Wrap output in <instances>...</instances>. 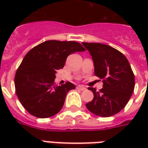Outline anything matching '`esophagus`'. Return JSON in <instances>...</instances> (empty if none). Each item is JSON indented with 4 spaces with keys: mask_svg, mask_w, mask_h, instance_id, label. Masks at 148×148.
Masks as SVG:
<instances>
[{
    "mask_svg": "<svg viewBox=\"0 0 148 148\" xmlns=\"http://www.w3.org/2000/svg\"><path fill=\"white\" fill-rule=\"evenodd\" d=\"M77 90H86V87L83 86H77Z\"/></svg>",
    "mask_w": 148,
    "mask_h": 148,
    "instance_id": "esophagus-1",
    "label": "esophagus"
}]
</instances>
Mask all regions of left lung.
<instances>
[{
  "instance_id": "8db88e82",
  "label": "left lung",
  "mask_w": 148,
  "mask_h": 148,
  "mask_svg": "<svg viewBox=\"0 0 148 148\" xmlns=\"http://www.w3.org/2000/svg\"><path fill=\"white\" fill-rule=\"evenodd\" d=\"M92 56L95 75L103 79L97 92L89 87L93 99L86 106L93 114L108 117L124 109L133 93L135 77L127 58L110 46L99 42H82Z\"/></svg>"
}]
</instances>
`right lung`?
Masks as SVG:
<instances>
[{"instance_id": "add662e5", "label": "right lung", "mask_w": 148, "mask_h": 148, "mask_svg": "<svg viewBox=\"0 0 148 148\" xmlns=\"http://www.w3.org/2000/svg\"><path fill=\"white\" fill-rule=\"evenodd\" d=\"M86 49L74 41L48 40L27 52L15 75L16 93L30 114L47 118L57 114L67 93L75 89L67 82L55 86V73L63 68L68 55Z\"/></svg>"}]
</instances>
